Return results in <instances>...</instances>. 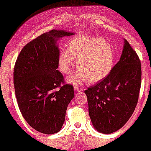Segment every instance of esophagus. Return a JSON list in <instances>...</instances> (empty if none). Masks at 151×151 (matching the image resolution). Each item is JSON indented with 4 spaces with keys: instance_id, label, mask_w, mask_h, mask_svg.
<instances>
[{
    "instance_id": "esophagus-1",
    "label": "esophagus",
    "mask_w": 151,
    "mask_h": 151,
    "mask_svg": "<svg viewBox=\"0 0 151 151\" xmlns=\"http://www.w3.org/2000/svg\"><path fill=\"white\" fill-rule=\"evenodd\" d=\"M74 89H75V91H77V92H80V91H83V88H82L81 87L77 86V85H75V86H74Z\"/></svg>"
}]
</instances>
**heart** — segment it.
I'll list each match as a JSON object with an SVG mask.
<instances>
[{
    "label": "heart",
    "mask_w": 151,
    "mask_h": 151,
    "mask_svg": "<svg viewBox=\"0 0 151 151\" xmlns=\"http://www.w3.org/2000/svg\"><path fill=\"white\" fill-rule=\"evenodd\" d=\"M77 60L80 70L67 78L69 83L80 85L88 80L95 83L104 78L112 68L114 52L109 42L99 37L77 36L70 39L67 50L60 51L58 57L60 70L68 74Z\"/></svg>",
    "instance_id": "obj_1"
}]
</instances>
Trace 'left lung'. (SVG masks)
Returning a JSON list of instances; mask_svg holds the SVG:
<instances>
[{
  "mask_svg": "<svg viewBox=\"0 0 151 151\" xmlns=\"http://www.w3.org/2000/svg\"><path fill=\"white\" fill-rule=\"evenodd\" d=\"M141 76L140 60L124 39L119 61L104 79L85 91L90 118L98 132L111 134L129 121L137 104Z\"/></svg>",
  "mask_w": 151,
  "mask_h": 151,
  "instance_id": "left-lung-1",
  "label": "left lung"
}]
</instances>
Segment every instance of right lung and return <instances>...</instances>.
Masks as SVG:
<instances>
[{
	"label": "right lung",
	"instance_id": "add662e5",
	"mask_svg": "<svg viewBox=\"0 0 151 151\" xmlns=\"http://www.w3.org/2000/svg\"><path fill=\"white\" fill-rule=\"evenodd\" d=\"M74 33L52 30L27 44L14 68V85L19 109L27 123L41 133L61 129L67 106L74 96L58 71V39Z\"/></svg>",
	"mask_w": 151,
	"mask_h": 151
}]
</instances>
